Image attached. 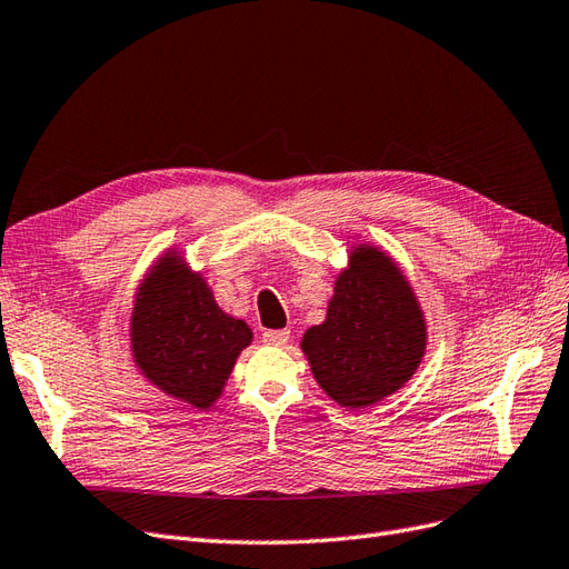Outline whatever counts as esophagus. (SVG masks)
<instances>
[{"label": "esophagus", "mask_w": 569, "mask_h": 569, "mask_svg": "<svg viewBox=\"0 0 569 569\" xmlns=\"http://www.w3.org/2000/svg\"><path fill=\"white\" fill-rule=\"evenodd\" d=\"M288 338H290L288 328H281V331H264V333H262V340H264L267 345H273V347H283V345L288 342Z\"/></svg>", "instance_id": "esophagus-1"}]
</instances>
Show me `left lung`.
<instances>
[{
  "instance_id": "8db88e82",
  "label": "left lung",
  "mask_w": 569,
  "mask_h": 569,
  "mask_svg": "<svg viewBox=\"0 0 569 569\" xmlns=\"http://www.w3.org/2000/svg\"><path fill=\"white\" fill-rule=\"evenodd\" d=\"M426 342L423 309L407 277L388 252L361 243L338 273L326 321L307 328L300 347L336 405L366 409L405 388Z\"/></svg>"
}]
</instances>
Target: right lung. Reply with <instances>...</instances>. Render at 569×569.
I'll return each instance as SVG.
<instances>
[{
	"label": "right lung",
	"mask_w": 569,
	"mask_h": 569,
	"mask_svg": "<svg viewBox=\"0 0 569 569\" xmlns=\"http://www.w3.org/2000/svg\"><path fill=\"white\" fill-rule=\"evenodd\" d=\"M130 340L146 380L206 411L222 395L252 331L219 309L203 273L191 271L181 254L164 252L137 290Z\"/></svg>",
	"instance_id": "obj_1"
}]
</instances>
